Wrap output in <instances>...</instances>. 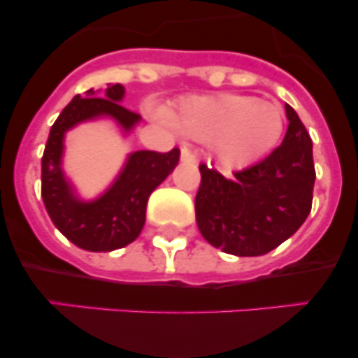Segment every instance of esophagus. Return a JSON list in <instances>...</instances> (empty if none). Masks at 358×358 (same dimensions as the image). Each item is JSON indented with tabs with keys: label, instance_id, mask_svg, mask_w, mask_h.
Instances as JSON below:
<instances>
[{
	"label": "esophagus",
	"instance_id": "esophagus-1",
	"mask_svg": "<svg viewBox=\"0 0 358 358\" xmlns=\"http://www.w3.org/2000/svg\"><path fill=\"white\" fill-rule=\"evenodd\" d=\"M181 159H182V162H195L196 156H195V152H193L192 149L188 148V145H182V148H181Z\"/></svg>",
	"mask_w": 358,
	"mask_h": 358
}]
</instances>
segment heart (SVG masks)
Instances as JSON below:
<instances>
[{"instance_id": "b5f03b06", "label": "heart", "mask_w": 358, "mask_h": 358, "mask_svg": "<svg viewBox=\"0 0 358 358\" xmlns=\"http://www.w3.org/2000/svg\"><path fill=\"white\" fill-rule=\"evenodd\" d=\"M172 122L188 137L213 142L224 166H244L274 148L283 134L285 115L271 101L223 93L186 98L177 105Z\"/></svg>"}]
</instances>
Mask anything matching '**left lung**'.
Returning a JSON list of instances; mask_svg holds the SVG:
<instances>
[{"label": "left lung", "instance_id": "1", "mask_svg": "<svg viewBox=\"0 0 358 358\" xmlns=\"http://www.w3.org/2000/svg\"><path fill=\"white\" fill-rule=\"evenodd\" d=\"M288 130L279 148L230 179L200 165L196 224L214 248L260 257L297 232L311 213L316 172L313 142L297 112L285 105Z\"/></svg>", "mask_w": 358, "mask_h": 358}]
</instances>
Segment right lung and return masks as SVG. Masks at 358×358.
Returning <instances> with one entry per match:
<instances>
[{"mask_svg":"<svg viewBox=\"0 0 358 358\" xmlns=\"http://www.w3.org/2000/svg\"><path fill=\"white\" fill-rule=\"evenodd\" d=\"M98 98L93 90L77 94L63 108L50 128L42 156V199L56 228L75 246L86 251H114L134 243L145 223L149 195L176 169L181 151H137L128 156L114 185L93 202L75 196L61 170L63 138L70 128L87 119H115L124 131H130L141 115L122 107L124 87L114 84Z\"/></svg>","mask_w":358,"mask_h":358,"instance_id":"add662e5","label":"right lung"}]
</instances>
